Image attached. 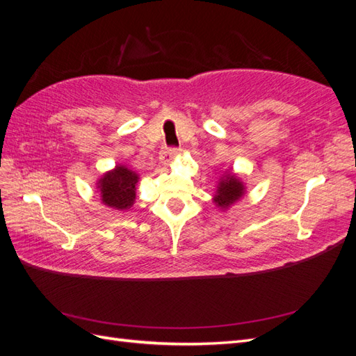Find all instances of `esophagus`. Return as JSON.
<instances>
[{
  "mask_svg": "<svg viewBox=\"0 0 356 356\" xmlns=\"http://www.w3.org/2000/svg\"><path fill=\"white\" fill-rule=\"evenodd\" d=\"M181 152V148H175V147H170V148H163L160 153V159L163 161L165 165H170L172 160H174Z\"/></svg>",
  "mask_w": 356,
  "mask_h": 356,
  "instance_id": "esophagus-1",
  "label": "esophagus"
}]
</instances>
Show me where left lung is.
Masks as SVG:
<instances>
[{
  "instance_id": "1",
  "label": "left lung",
  "mask_w": 356,
  "mask_h": 356,
  "mask_svg": "<svg viewBox=\"0 0 356 356\" xmlns=\"http://www.w3.org/2000/svg\"><path fill=\"white\" fill-rule=\"evenodd\" d=\"M243 195H245L243 182L236 175L227 174L220 179L217 193H215L213 196V202L218 208L227 209L233 203L238 202Z\"/></svg>"
}]
</instances>
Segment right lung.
Instances as JSON below:
<instances>
[{"label": "right lung", "mask_w": 356, "mask_h": 356, "mask_svg": "<svg viewBox=\"0 0 356 356\" xmlns=\"http://www.w3.org/2000/svg\"><path fill=\"white\" fill-rule=\"evenodd\" d=\"M138 179L135 172L124 166H115L106 172L98 182L102 203L118 211L129 209L136 197Z\"/></svg>", "instance_id": "right-lung-1"}]
</instances>
